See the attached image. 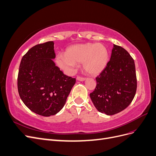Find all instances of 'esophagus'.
Wrapping results in <instances>:
<instances>
[{
    "label": "esophagus",
    "instance_id": "obj_1",
    "mask_svg": "<svg viewBox=\"0 0 156 156\" xmlns=\"http://www.w3.org/2000/svg\"><path fill=\"white\" fill-rule=\"evenodd\" d=\"M77 80H78V81H84V80H86V77H81V76H77Z\"/></svg>",
    "mask_w": 156,
    "mask_h": 156
}]
</instances>
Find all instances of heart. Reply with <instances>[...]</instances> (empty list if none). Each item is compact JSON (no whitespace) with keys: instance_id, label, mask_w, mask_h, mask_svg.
<instances>
[{"instance_id":"heart-1","label":"heart","mask_w":156,"mask_h":156,"mask_svg":"<svg viewBox=\"0 0 156 156\" xmlns=\"http://www.w3.org/2000/svg\"><path fill=\"white\" fill-rule=\"evenodd\" d=\"M65 55H58L56 62L67 72H72L75 64L83 62L84 70L90 75L100 73L106 67L108 53L105 47L101 44L86 43L69 47Z\"/></svg>"}]
</instances>
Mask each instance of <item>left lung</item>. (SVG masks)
Wrapping results in <instances>:
<instances>
[{
	"mask_svg": "<svg viewBox=\"0 0 156 156\" xmlns=\"http://www.w3.org/2000/svg\"><path fill=\"white\" fill-rule=\"evenodd\" d=\"M96 80V87L90 96L98 111L113 115L124 110L133 101L137 87L133 58L114 44L110 60Z\"/></svg>",
	"mask_w": 156,
	"mask_h": 156,
	"instance_id": "1",
	"label": "left lung"
}]
</instances>
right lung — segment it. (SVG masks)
Listing matches in <instances>:
<instances>
[{
  "instance_id": "add662e5",
  "label": "right lung",
  "mask_w": 156,
  "mask_h": 156,
  "mask_svg": "<svg viewBox=\"0 0 156 156\" xmlns=\"http://www.w3.org/2000/svg\"><path fill=\"white\" fill-rule=\"evenodd\" d=\"M54 42L32 47L23 56L17 77V89L24 104L36 114L50 116L65 105L75 78L56 66Z\"/></svg>"
}]
</instances>
